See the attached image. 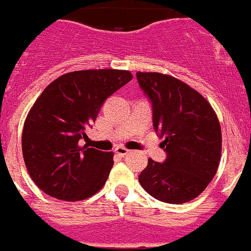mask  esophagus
Returning a JSON list of instances; mask_svg holds the SVG:
<instances>
[{
	"instance_id": "obj_1",
	"label": "esophagus",
	"mask_w": 251,
	"mask_h": 251,
	"mask_svg": "<svg viewBox=\"0 0 251 251\" xmlns=\"http://www.w3.org/2000/svg\"><path fill=\"white\" fill-rule=\"evenodd\" d=\"M129 149L125 148V147H122V145H117L115 148V153H117L119 155H121V157H124V155H126L127 153H129Z\"/></svg>"
}]
</instances>
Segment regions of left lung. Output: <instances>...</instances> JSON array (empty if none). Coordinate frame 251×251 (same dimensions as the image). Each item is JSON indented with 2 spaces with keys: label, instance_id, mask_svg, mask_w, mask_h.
<instances>
[{
  "label": "left lung",
  "instance_id": "1",
  "mask_svg": "<svg viewBox=\"0 0 251 251\" xmlns=\"http://www.w3.org/2000/svg\"><path fill=\"white\" fill-rule=\"evenodd\" d=\"M151 102L153 126L165 140V162L148 159L139 182L149 195L170 204L193 201L213 180L222 151L216 112L205 98L184 81L159 73H136Z\"/></svg>",
  "mask_w": 251,
  "mask_h": 251
}]
</instances>
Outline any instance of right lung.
<instances>
[{
	"label": "right lung",
	"mask_w": 251,
	"mask_h": 251,
	"mask_svg": "<svg viewBox=\"0 0 251 251\" xmlns=\"http://www.w3.org/2000/svg\"><path fill=\"white\" fill-rule=\"evenodd\" d=\"M132 79L126 70H81L53 80L24 122L23 157L34 184L60 201H76L102 189L113 166L112 151L80 147L100 107Z\"/></svg>",
	"instance_id": "add662e5"
}]
</instances>
